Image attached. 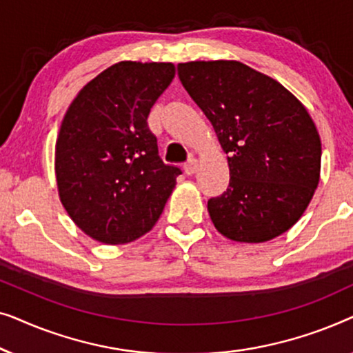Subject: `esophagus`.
<instances>
[{
  "instance_id": "34e87169",
  "label": "esophagus",
  "mask_w": 353,
  "mask_h": 353,
  "mask_svg": "<svg viewBox=\"0 0 353 353\" xmlns=\"http://www.w3.org/2000/svg\"><path fill=\"white\" fill-rule=\"evenodd\" d=\"M196 170H197V161H196V159H190V161L185 163L186 175H194Z\"/></svg>"
}]
</instances>
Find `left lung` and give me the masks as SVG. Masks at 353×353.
Listing matches in <instances>:
<instances>
[{
    "mask_svg": "<svg viewBox=\"0 0 353 353\" xmlns=\"http://www.w3.org/2000/svg\"><path fill=\"white\" fill-rule=\"evenodd\" d=\"M178 77L228 154L230 185L207 202L215 228L238 243L286 233L320 181L321 141L305 105L238 61L183 62Z\"/></svg>",
    "mask_w": 353,
    "mask_h": 353,
    "instance_id": "obj_1",
    "label": "left lung"
}]
</instances>
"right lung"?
<instances>
[{
    "label": "right lung",
    "instance_id": "1",
    "mask_svg": "<svg viewBox=\"0 0 353 353\" xmlns=\"http://www.w3.org/2000/svg\"><path fill=\"white\" fill-rule=\"evenodd\" d=\"M175 77L172 62L122 61L79 91L62 119L54 170L74 223L103 244L146 234L181 170L159 157L148 115Z\"/></svg>",
    "mask_w": 353,
    "mask_h": 353
}]
</instances>
